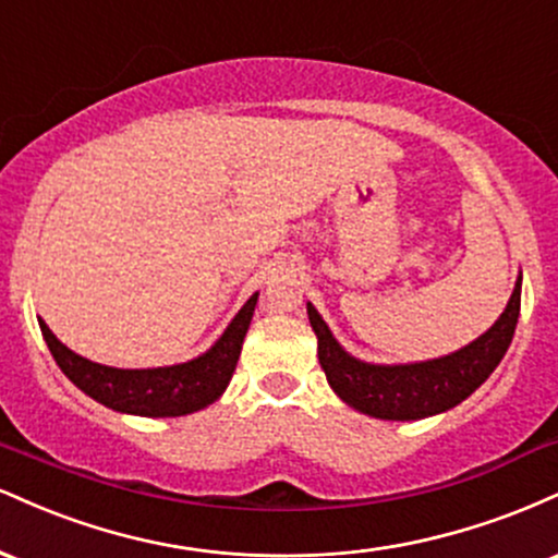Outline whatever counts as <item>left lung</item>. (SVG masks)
Masks as SVG:
<instances>
[{"label": "left lung", "instance_id": "8db88e82", "mask_svg": "<svg viewBox=\"0 0 558 558\" xmlns=\"http://www.w3.org/2000/svg\"><path fill=\"white\" fill-rule=\"evenodd\" d=\"M520 301L522 272L501 317L483 336L438 360L409 364L356 360L336 341L328 323L310 301H306V315L317 336L319 364L338 399L367 417L409 422L448 412L488 380L514 338Z\"/></svg>", "mask_w": 558, "mask_h": 558}]
</instances>
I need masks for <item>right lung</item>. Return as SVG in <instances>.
Returning a JSON list of instances; mask_svg holds the SVG:
<instances>
[{
  "mask_svg": "<svg viewBox=\"0 0 558 558\" xmlns=\"http://www.w3.org/2000/svg\"><path fill=\"white\" fill-rule=\"evenodd\" d=\"M257 299L259 293H254L241 306L239 315L230 319L222 336L204 354L189 362L170 364V367H107V364L75 354L65 343L57 341L44 319H38V328L68 380L86 396H92L94 401L105 403L114 412L136 414V417H183V414H194L198 409L209 407L226 393L235 364H239L241 345L248 325H252Z\"/></svg>",
  "mask_w": 558,
  "mask_h": 558,
  "instance_id": "add662e5",
  "label": "right lung"
}]
</instances>
